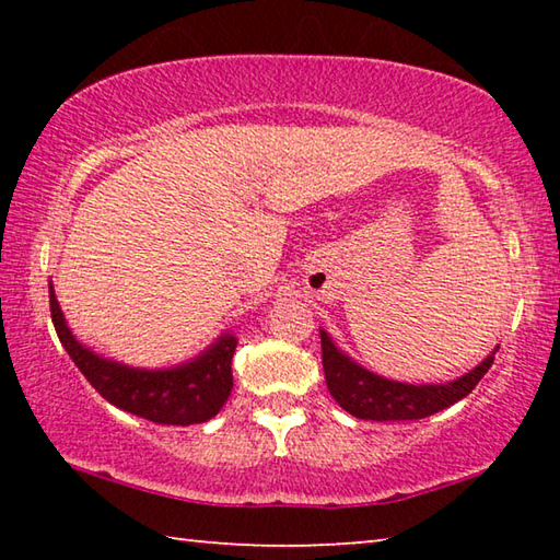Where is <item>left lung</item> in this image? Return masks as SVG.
<instances>
[{"label": "left lung", "instance_id": "obj_1", "mask_svg": "<svg viewBox=\"0 0 560 560\" xmlns=\"http://www.w3.org/2000/svg\"><path fill=\"white\" fill-rule=\"evenodd\" d=\"M320 360H324L328 393L346 412L358 420L395 422L422 420V417H430L467 397L494 363V355H489L485 363L462 375L459 381L444 385H407L368 373L365 368L355 365L348 355L340 353L330 343L328 334L320 330Z\"/></svg>", "mask_w": 560, "mask_h": 560}]
</instances>
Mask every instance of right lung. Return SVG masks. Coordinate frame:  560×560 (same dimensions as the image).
Instances as JSON below:
<instances>
[{
    "instance_id": "obj_1",
    "label": "right lung",
    "mask_w": 560,
    "mask_h": 560,
    "mask_svg": "<svg viewBox=\"0 0 560 560\" xmlns=\"http://www.w3.org/2000/svg\"><path fill=\"white\" fill-rule=\"evenodd\" d=\"M49 306L56 334L86 381L120 410L158 424H200L222 410L232 393L234 336H222L192 363L173 371H138L98 358L83 348L66 326L59 301L49 287Z\"/></svg>"
}]
</instances>
